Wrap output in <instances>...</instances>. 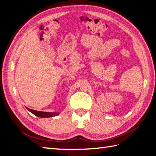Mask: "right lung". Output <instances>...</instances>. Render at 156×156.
<instances>
[{
  "instance_id": "obj_1",
  "label": "right lung",
  "mask_w": 156,
  "mask_h": 156,
  "mask_svg": "<svg viewBox=\"0 0 156 156\" xmlns=\"http://www.w3.org/2000/svg\"><path fill=\"white\" fill-rule=\"evenodd\" d=\"M28 111L32 112L33 114L37 116L38 117H41V118H48V117H55V116H57L59 114V112H43V111H37L35 110H33V109L28 108Z\"/></svg>"
}]
</instances>
